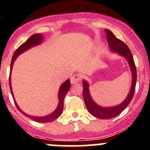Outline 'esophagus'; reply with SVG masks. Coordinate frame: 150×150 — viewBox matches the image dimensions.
<instances>
[{
  "mask_svg": "<svg viewBox=\"0 0 150 150\" xmlns=\"http://www.w3.org/2000/svg\"><path fill=\"white\" fill-rule=\"evenodd\" d=\"M81 79V76L79 75V74H75L73 76L71 77V83L72 84H75L76 83H78Z\"/></svg>",
  "mask_w": 150,
  "mask_h": 150,
  "instance_id": "34e87169",
  "label": "esophagus"
}]
</instances>
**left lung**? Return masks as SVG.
<instances>
[{"instance_id": "8db88e82", "label": "left lung", "mask_w": 150, "mask_h": 150, "mask_svg": "<svg viewBox=\"0 0 150 150\" xmlns=\"http://www.w3.org/2000/svg\"><path fill=\"white\" fill-rule=\"evenodd\" d=\"M105 32L106 34H107V41H108L109 46H110L111 51L113 52L118 53L120 55L122 56L128 61L130 68H131V73H132V83H131V88L129 93L121 104L111 107H103L98 105L93 102L91 96L90 91H89L88 83L87 81H83V95L84 102L86 107H87L88 111L92 115L99 119H110L116 117L118 115H120L128 107L131 101L132 100L133 96H134L137 78L135 63H134V58H133L132 54H131L129 48L122 40L117 38L110 30H105Z\"/></svg>"}]
</instances>
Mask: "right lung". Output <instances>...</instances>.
<instances>
[{"label":"right lung","instance_id":"1","mask_svg":"<svg viewBox=\"0 0 150 150\" xmlns=\"http://www.w3.org/2000/svg\"><path fill=\"white\" fill-rule=\"evenodd\" d=\"M43 35H42L41 34H40V33L33 35L28 39V40H27L23 44L21 45V46H19L16 51H15L14 54H13V57H12L11 62L10 74H9V86H10V89H11V92L12 96H13V101H14V103L16 104V107H17L18 110H19L22 114L25 115V116L30 117V118H31L32 120H35V121L36 122H48L53 121V120L58 118V117L61 115L62 113L63 107H64V97H65L67 91H69V87H70V81H69V79L67 80L65 82L63 83L62 84V86H60L59 91V93H58L59 104H58V106H57V108L56 109L55 111L53 112L51 114L48 115H46V116H43V117H35V116L29 115L26 114V113H25L24 112H22V110H21V109L19 108V106H18L17 104H16V101H15L14 99V97H13V94L11 89V73L12 67H13V62H14V61L16 60V59L17 58L18 56H19V54H22V53L26 51L27 50L29 49V48H32V47L35 46H37V45L41 43L42 41H43Z\"/></svg>","mask_w":150,"mask_h":150}]
</instances>
